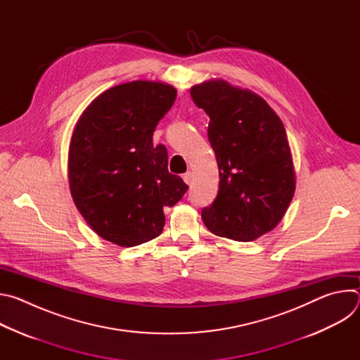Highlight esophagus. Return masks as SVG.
<instances>
[{"mask_svg":"<svg viewBox=\"0 0 360 360\" xmlns=\"http://www.w3.org/2000/svg\"><path fill=\"white\" fill-rule=\"evenodd\" d=\"M182 179L185 181V184L191 185V182H192V172H186V174H184V175H182Z\"/></svg>","mask_w":360,"mask_h":360,"instance_id":"obj_1","label":"esophagus"}]
</instances>
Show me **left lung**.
<instances>
[{
    "mask_svg": "<svg viewBox=\"0 0 360 360\" xmlns=\"http://www.w3.org/2000/svg\"><path fill=\"white\" fill-rule=\"evenodd\" d=\"M198 108L210 117L219 189L200 212L212 233L250 242L272 231L295 193V169L285 127L268 102L224 79L191 88Z\"/></svg>",
    "mask_w": 360,
    "mask_h": 360,
    "instance_id": "8db88e82",
    "label": "left lung"
}]
</instances>
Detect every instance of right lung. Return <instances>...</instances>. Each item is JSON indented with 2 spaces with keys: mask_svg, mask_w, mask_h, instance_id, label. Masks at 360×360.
Instances as JSON below:
<instances>
[{
  "mask_svg": "<svg viewBox=\"0 0 360 360\" xmlns=\"http://www.w3.org/2000/svg\"><path fill=\"white\" fill-rule=\"evenodd\" d=\"M175 98L172 85L132 81L102 92L78 120L68 153L70 189L101 238L128 248L160 236L164 207L185 195L188 185L168 171L167 148L152 142Z\"/></svg>",
  "mask_w": 360,
  "mask_h": 360,
  "instance_id": "1",
  "label": "right lung"
}]
</instances>
